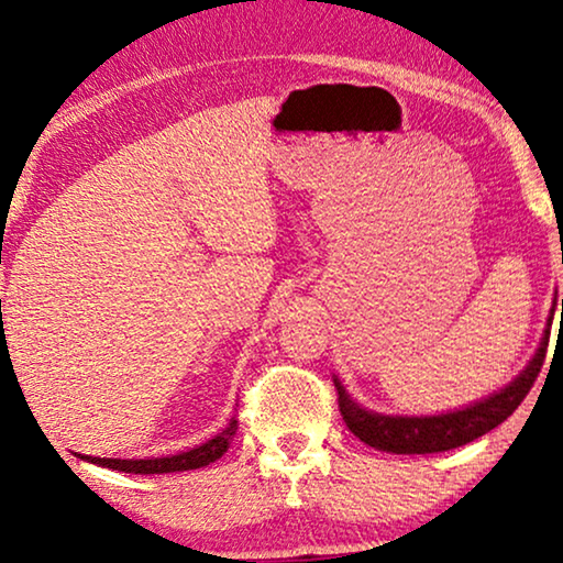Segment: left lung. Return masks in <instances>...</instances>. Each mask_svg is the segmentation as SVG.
<instances>
[{
  "label": "left lung",
  "instance_id": "8db88e82",
  "mask_svg": "<svg viewBox=\"0 0 563 563\" xmlns=\"http://www.w3.org/2000/svg\"><path fill=\"white\" fill-rule=\"evenodd\" d=\"M556 305V301H553ZM563 314V299H561ZM553 309L543 330L541 344L536 350L529 365L521 369V375L511 379L504 390L493 393L483 400H475L465 408L438 412V415H383L375 410L362 408L357 400H352L347 387L334 375V387L340 395V412L347 428L357 435L362 443L377 451L397 453V455H426V453H443L451 448H461L471 440L486 435L493 428H498L506 418H511L514 410L523 402V397L539 377L547 360V347L551 336Z\"/></svg>",
  "mask_w": 563,
  "mask_h": 563
}]
</instances>
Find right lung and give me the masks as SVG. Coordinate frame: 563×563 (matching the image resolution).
Instances as JSON below:
<instances>
[{"label":"right lung","instance_id":"right-lung-1","mask_svg":"<svg viewBox=\"0 0 563 563\" xmlns=\"http://www.w3.org/2000/svg\"><path fill=\"white\" fill-rule=\"evenodd\" d=\"M239 422L236 418L229 420V426L223 428L219 435H213L206 443L191 448V451L176 453V455H163V457H92L80 455L82 461L102 465V468L123 471V473H137V475H151V473H178V471H196L203 468L229 451L233 435H236Z\"/></svg>","mask_w":563,"mask_h":563}]
</instances>
